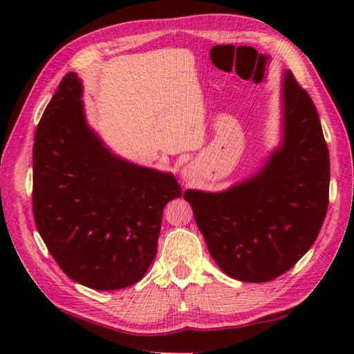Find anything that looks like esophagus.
<instances>
[{
  "label": "esophagus",
  "mask_w": 354,
  "mask_h": 354,
  "mask_svg": "<svg viewBox=\"0 0 354 354\" xmlns=\"http://www.w3.org/2000/svg\"><path fill=\"white\" fill-rule=\"evenodd\" d=\"M181 175H183V179H185V181H189V179L192 178V170L190 167H184L181 170Z\"/></svg>",
  "instance_id": "esophagus-1"
}]
</instances>
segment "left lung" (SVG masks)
I'll use <instances>...</instances> for the list:
<instances>
[{
    "instance_id": "obj_1",
    "label": "left lung",
    "mask_w": 354,
    "mask_h": 354,
    "mask_svg": "<svg viewBox=\"0 0 354 354\" xmlns=\"http://www.w3.org/2000/svg\"><path fill=\"white\" fill-rule=\"evenodd\" d=\"M281 137L250 176L222 192L184 199L225 274L265 283L310 250L328 207L330 160L317 108L288 70L281 79Z\"/></svg>"
}]
</instances>
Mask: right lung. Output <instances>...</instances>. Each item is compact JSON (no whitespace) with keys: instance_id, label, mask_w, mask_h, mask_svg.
<instances>
[{"instance_id":"right-lung-1","label":"right lung","mask_w":354,"mask_h":354,"mask_svg":"<svg viewBox=\"0 0 354 354\" xmlns=\"http://www.w3.org/2000/svg\"><path fill=\"white\" fill-rule=\"evenodd\" d=\"M84 85L68 73L33 146V214L53 259L95 290L140 281L156 255L162 209L183 194L170 171L124 160L89 126Z\"/></svg>"}]
</instances>
